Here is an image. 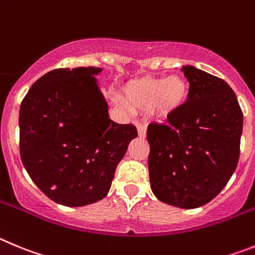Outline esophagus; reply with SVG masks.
<instances>
[{
	"mask_svg": "<svg viewBox=\"0 0 255 255\" xmlns=\"http://www.w3.org/2000/svg\"><path fill=\"white\" fill-rule=\"evenodd\" d=\"M137 130H138V136L141 138L146 137V130H147V126L144 123H137Z\"/></svg>",
	"mask_w": 255,
	"mask_h": 255,
	"instance_id": "esophagus-1",
	"label": "esophagus"
}]
</instances>
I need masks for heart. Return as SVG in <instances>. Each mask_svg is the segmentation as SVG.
Instances as JSON below:
<instances>
[{"label": "heart", "mask_w": 255, "mask_h": 255, "mask_svg": "<svg viewBox=\"0 0 255 255\" xmlns=\"http://www.w3.org/2000/svg\"><path fill=\"white\" fill-rule=\"evenodd\" d=\"M188 94L189 86L182 76L142 77L126 86L123 100L133 111L151 108L157 116L167 117L185 104Z\"/></svg>", "instance_id": "b5f03b06"}]
</instances>
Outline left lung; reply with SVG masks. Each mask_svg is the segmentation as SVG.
<instances>
[{
  "instance_id": "1",
  "label": "left lung",
  "mask_w": 255,
  "mask_h": 255,
  "mask_svg": "<svg viewBox=\"0 0 255 255\" xmlns=\"http://www.w3.org/2000/svg\"><path fill=\"white\" fill-rule=\"evenodd\" d=\"M185 104L164 125L150 123L148 173L156 198L180 208L206 205L224 189L240 155L243 112L222 79L192 66Z\"/></svg>"
}]
</instances>
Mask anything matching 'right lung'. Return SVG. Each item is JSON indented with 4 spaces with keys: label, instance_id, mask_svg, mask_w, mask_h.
<instances>
[{
    "label": "right lung",
    "instance_id": "1",
    "mask_svg": "<svg viewBox=\"0 0 255 255\" xmlns=\"http://www.w3.org/2000/svg\"><path fill=\"white\" fill-rule=\"evenodd\" d=\"M100 68H57L33 84L20 105V156L36 187L59 205L104 198L133 125L109 119L94 75Z\"/></svg>",
    "mask_w": 255,
    "mask_h": 255
}]
</instances>
